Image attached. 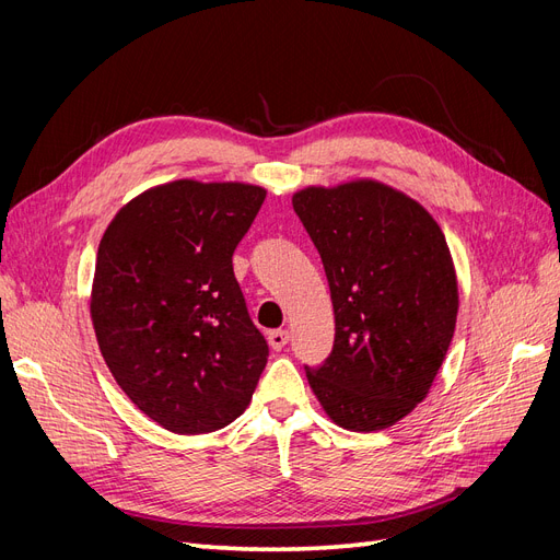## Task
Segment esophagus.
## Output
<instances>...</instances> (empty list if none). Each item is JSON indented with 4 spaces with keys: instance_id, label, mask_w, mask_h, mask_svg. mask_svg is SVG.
<instances>
[{
    "instance_id": "esophagus-1",
    "label": "esophagus",
    "mask_w": 560,
    "mask_h": 560,
    "mask_svg": "<svg viewBox=\"0 0 560 560\" xmlns=\"http://www.w3.org/2000/svg\"><path fill=\"white\" fill-rule=\"evenodd\" d=\"M268 343L273 350H282L287 343H290V331L287 329H273L268 334Z\"/></svg>"
}]
</instances>
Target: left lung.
Listing matches in <instances>:
<instances>
[{
    "label": "left lung",
    "instance_id": "left-lung-1",
    "mask_svg": "<svg viewBox=\"0 0 560 560\" xmlns=\"http://www.w3.org/2000/svg\"><path fill=\"white\" fill-rule=\"evenodd\" d=\"M294 212L325 266L336 336L306 369L329 418L352 432L395 425L442 366L457 284L442 229L416 200L378 182L303 189Z\"/></svg>",
    "mask_w": 560,
    "mask_h": 560
}]
</instances>
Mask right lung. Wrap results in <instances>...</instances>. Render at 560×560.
<instances>
[{
  "label": "right lung",
  "instance_id": "obj_1",
  "mask_svg": "<svg viewBox=\"0 0 560 560\" xmlns=\"http://www.w3.org/2000/svg\"><path fill=\"white\" fill-rule=\"evenodd\" d=\"M266 191L179 179L118 210L100 241L91 317L128 399L165 430L226 428L268 362L233 252Z\"/></svg>",
  "mask_w": 560,
  "mask_h": 560
}]
</instances>
